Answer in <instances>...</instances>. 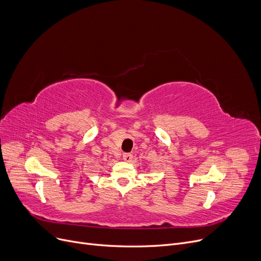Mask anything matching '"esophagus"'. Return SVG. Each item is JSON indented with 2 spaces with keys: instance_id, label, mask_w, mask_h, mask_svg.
Masks as SVG:
<instances>
[{
  "instance_id": "esophagus-1",
  "label": "esophagus",
  "mask_w": 261,
  "mask_h": 261,
  "mask_svg": "<svg viewBox=\"0 0 261 261\" xmlns=\"http://www.w3.org/2000/svg\"><path fill=\"white\" fill-rule=\"evenodd\" d=\"M123 160L126 161V163H130V161L133 160V155L128 154V153L123 154Z\"/></svg>"
}]
</instances>
